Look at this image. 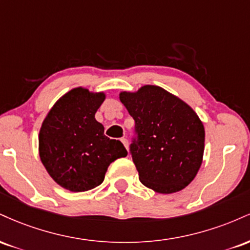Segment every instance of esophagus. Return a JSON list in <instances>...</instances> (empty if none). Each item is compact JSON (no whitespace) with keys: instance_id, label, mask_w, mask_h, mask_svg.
Here are the masks:
<instances>
[{"instance_id":"1","label":"esophagus","mask_w":250,"mask_h":250,"mask_svg":"<svg viewBox=\"0 0 250 250\" xmlns=\"http://www.w3.org/2000/svg\"><path fill=\"white\" fill-rule=\"evenodd\" d=\"M121 142L123 143V145H125V148H128V140H127V137L123 136L122 139H121Z\"/></svg>"}]
</instances>
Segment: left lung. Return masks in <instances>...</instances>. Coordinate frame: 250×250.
Masks as SVG:
<instances>
[{"instance_id":"obj_1","label":"left lung","mask_w":250,"mask_h":250,"mask_svg":"<svg viewBox=\"0 0 250 250\" xmlns=\"http://www.w3.org/2000/svg\"><path fill=\"white\" fill-rule=\"evenodd\" d=\"M120 100L135 121L129 151L146 187L156 193L182 190L202 163L205 128L187 103L156 85Z\"/></svg>"}]
</instances>
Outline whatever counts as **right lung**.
Segmentation results:
<instances>
[{"mask_svg": "<svg viewBox=\"0 0 250 250\" xmlns=\"http://www.w3.org/2000/svg\"><path fill=\"white\" fill-rule=\"evenodd\" d=\"M104 94L75 88L63 95L42 123L41 161L53 180L70 191H87L104 180L111 162L127 156L119 140H110L95 120Z\"/></svg>", "mask_w": 250, "mask_h": 250, "instance_id": "obj_1", "label": "right lung"}]
</instances>
